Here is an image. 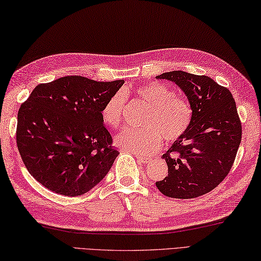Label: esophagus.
<instances>
[{
	"mask_svg": "<svg viewBox=\"0 0 261 261\" xmlns=\"http://www.w3.org/2000/svg\"><path fill=\"white\" fill-rule=\"evenodd\" d=\"M135 158L137 159L138 162H141V163H148V162L150 161L149 158H144V156L142 155H138V154H134Z\"/></svg>",
	"mask_w": 261,
	"mask_h": 261,
	"instance_id": "esophagus-1",
	"label": "esophagus"
}]
</instances>
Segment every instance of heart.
Here are the masks:
<instances>
[{"label": "heart", "instance_id": "heart-1", "mask_svg": "<svg viewBox=\"0 0 261 261\" xmlns=\"http://www.w3.org/2000/svg\"><path fill=\"white\" fill-rule=\"evenodd\" d=\"M133 95L148 106L143 119L145 128L121 130L115 137V144L118 147L148 156L161 148L162 136L166 141L175 142L188 132L192 121V108L171 87L162 83H150L136 87ZM125 100V95L118 91L109 97L102 106L101 118L107 126L112 128L120 126Z\"/></svg>", "mask_w": 261, "mask_h": 261}]
</instances>
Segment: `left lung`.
<instances>
[{"label": "left lung", "mask_w": 261, "mask_h": 261, "mask_svg": "<svg viewBox=\"0 0 261 261\" xmlns=\"http://www.w3.org/2000/svg\"><path fill=\"white\" fill-rule=\"evenodd\" d=\"M156 78L175 83L193 113L188 132L162 156L169 174L156 187L169 198H198L218 187L234 162L242 133L236 101L210 77L174 70Z\"/></svg>", "instance_id": "1"}]
</instances>
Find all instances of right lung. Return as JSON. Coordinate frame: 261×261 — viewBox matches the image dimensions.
<instances>
[{
    "mask_svg": "<svg viewBox=\"0 0 261 261\" xmlns=\"http://www.w3.org/2000/svg\"><path fill=\"white\" fill-rule=\"evenodd\" d=\"M124 83L61 77L38 85L22 103L17 148L29 173L44 188L78 196L107 175L119 152L100 112Z\"/></svg>",
    "mask_w": 261,
    "mask_h": 261,
    "instance_id": "1",
    "label": "right lung"
}]
</instances>
